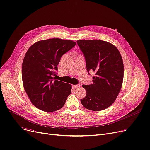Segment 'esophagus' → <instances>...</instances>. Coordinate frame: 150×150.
<instances>
[{
  "instance_id": "esophagus-1",
  "label": "esophagus",
  "mask_w": 150,
  "mask_h": 150,
  "mask_svg": "<svg viewBox=\"0 0 150 150\" xmlns=\"http://www.w3.org/2000/svg\"><path fill=\"white\" fill-rule=\"evenodd\" d=\"M81 85L80 84H74V85H72V87L74 88H79Z\"/></svg>"
}]
</instances>
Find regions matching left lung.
<instances>
[{"label": "left lung", "instance_id": "1", "mask_svg": "<svg viewBox=\"0 0 150 150\" xmlns=\"http://www.w3.org/2000/svg\"><path fill=\"white\" fill-rule=\"evenodd\" d=\"M83 53L88 72L96 73L93 83L83 84L86 95L81 99L84 107L100 111L105 110L116 100L121 89L124 66L119 50L112 43L100 40H77Z\"/></svg>", "mask_w": 150, "mask_h": 150}]
</instances>
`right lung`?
I'll list each match as a JSON object with an SVG mask.
<instances>
[{
    "mask_svg": "<svg viewBox=\"0 0 150 150\" xmlns=\"http://www.w3.org/2000/svg\"><path fill=\"white\" fill-rule=\"evenodd\" d=\"M71 40L50 38L29 48L22 65L24 88L32 103L47 112L61 109L71 93V85L55 79L64 54L75 46Z\"/></svg>",
    "mask_w": 150,
    "mask_h": 150,
    "instance_id": "right-lung-1",
    "label": "right lung"
}]
</instances>
